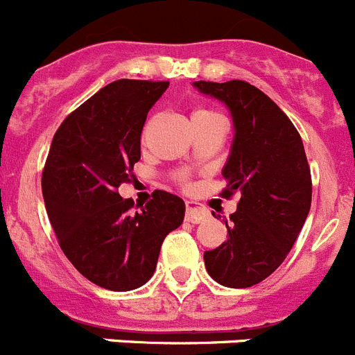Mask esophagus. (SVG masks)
<instances>
[{
	"label": "esophagus",
	"mask_w": 355,
	"mask_h": 355,
	"mask_svg": "<svg viewBox=\"0 0 355 355\" xmlns=\"http://www.w3.org/2000/svg\"><path fill=\"white\" fill-rule=\"evenodd\" d=\"M209 217V210L196 201H185V219L189 223H201Z\"/></svg>",
	"instance_id": "1"
}]
</instances>
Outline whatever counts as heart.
Returning <instances> with one entry per match:
<instances>
[{
    "mask_svg": "<svg viewBox=\"0 0 355 355\" xmlns=\"http://www.w3.org/2000/svg\"><path fill=\"white\" fill-rule=\"evenodd\" d=\"M219 120H223L221 114L216 113V111H212V110H209V107H198V110H194V113H193L194 125H201V123H210V122H219ZM148 127H150V122L145 125V132L143 134H146ZM177 178L180 184H185V182H187V175H185L184 171H182V173H178Z\"/></svg>",
    "mask_w": 355,
    "mask_h": 355,
    "instance_id": "1",
    "label": "heart"
}]
</instances>
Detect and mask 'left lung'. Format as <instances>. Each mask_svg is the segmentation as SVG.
Here are the masks:
<instances>
[{
    "instance_id": "8db88e82",
    "label": "left lung",
    "mask_w": 355,
    "mask_h": 355,
    "mask_svg": "<svg viewBox=\"0 0 355 355\" xmlns=\"http://www.w3.org/2000/svg\"><path fill=\"white\" fill-rule=\"evenodd\" d=\"M194 86L232 111L235 138L223 170L221 196H241L230 225L225 221L228 237L205 251L203 260L219 285L248 288L283 263L304 226L311 207L304 145L290 118L257 86L241 79Z\"/></svg>"
}]
</instances>
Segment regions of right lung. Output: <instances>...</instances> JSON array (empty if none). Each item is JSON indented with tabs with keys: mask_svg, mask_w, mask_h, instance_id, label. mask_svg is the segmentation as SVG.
I'll return each instance as SVG.
<instances>
[{
	"mask_svg": "<svg viewBox=\"0 0 355 355\" xmlns=\"http://www.w3.org/2000/svg\"><path fill=\"white\" fill-rule=\"evenodd\" d=\"M168 85L110 83L63 120L51 143L42 171L51 226L70 263L102 288L145 285L162 241L184 221L185 205L175 194L154 191L139 210L118 194L141 157L146 114Z\"/></svg>",
	"mask_w": 355,
	"mask_h": 355,
	"instance_id": "right-lung-1",
	"label": "right lung"
}]
</instances>
